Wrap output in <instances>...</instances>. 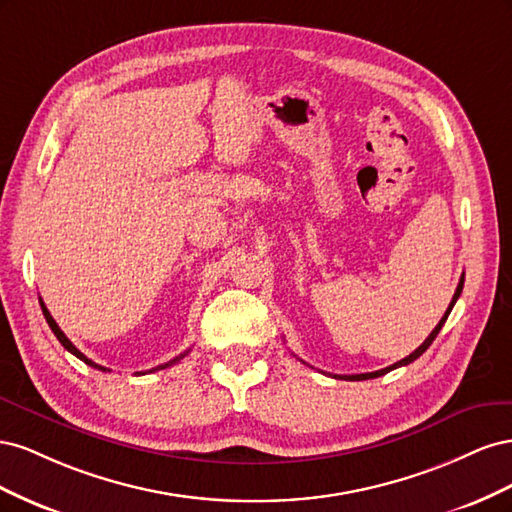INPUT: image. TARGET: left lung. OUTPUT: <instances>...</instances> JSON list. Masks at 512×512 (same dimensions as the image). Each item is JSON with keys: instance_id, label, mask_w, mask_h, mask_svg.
<instances>
[{"instance_id": "obj_1", "label": "left lung", "mask_w": 512, "mask_h": 512, "mask_svg": "<svg viewBox=\"0 0 512 512\" xmlns=\"http://www.w3.org/2000/svg\"><path fill=\"white\" fill-rule=\"evenodd\" d=\"M461 290H463V275H461V280H459V286H457V290H455V294H453V301H451V305H448V309H446V314L442 316V320L436 324V329H433L431 333H429V337L425 339V342L418 346L412 354H408L406 359H401V361H397V363H393L391 367H386V369H378V371H369V374H354V376H333V378H342V380H369V378H380V376H384V374H389L391 369H397V367H401V365H410L412 361H416L418 356H421L431 344H433V339L438 337V333H440V329L444 327V322H446V318H448V314H451V309H453V305L457 303V299H459V294H461Z\"/></svg>"}]
</instances>
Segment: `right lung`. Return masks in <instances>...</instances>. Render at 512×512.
I'll list each match as a JSON object with an SVG mask.
<instances>
[{"label": "right lung", "instance_id": "right-lung-1", "mask_svg": "<svg viewBox=\"0 0 512 512\" xmlns=\"http://www.w3.org/2000/svg\"><path fill=\"white\" fill-rule=\"evenodd\" d=\"M40 307H42V314H44V318H46V322H49V327H51V331L55 333V337L59 339V344L61 346H64L68 352H72L74 356H76V359H81L83 363H87L89 367H94V369H100V371H111V369H106V367H102V365H98V363H94V361H91V359H87V356L79 350V348H76L72 342H70V339L66 337V333L64 331H61L59 329V324L53 320V316H51V312H49V309H46V305L42 303V299H40ZM185 354H188V352H183V354H179L177 356V359H173V361H168V363H164V365H160V367H156V369H151V371H158V369H166V367H170V365H175L179 359H183V356ZM138 374H141V371H138Z\"/></svg>", "mask_w": 512, "mask_h": 512}]
</instances>
